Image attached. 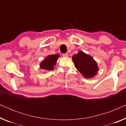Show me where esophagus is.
Masks as SVG:
<instances>
[{
	"instance_id": "obj_1",
	"label": "esophagus",
	"mask_w": 126,
	"mask_h": 126,
	"mask_svg": "<svg viewBox=\"0 0 126 126\" xmlns=\"http://www.w3.org/2000/svg\"><path fill=\"white\" fill-rule=\"evenodd\" d=\"M63 56L64 57H68V54L67 53H64V54H63Z\"/></svg>"
}]
</instances>
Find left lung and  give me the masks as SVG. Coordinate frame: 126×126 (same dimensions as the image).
Segmentation results:
<instances>
[{
  "instance_id": "obj_1",
  "label": "left lung",
  "mask_w": 126,
  "mask_h": 126,
  "mask_svg": "<svg viewBox=\"0 0 126 126\" xmlns=\"http://www.w3.org/2000/svg\"><path fill=\"white\" fill-rule=\"evenodd\" d=\"M72 61L76 68L85 78H91L97 74L98 67L97 63L92 57L81 51L73 55Z\"/></svg>"
}]
</instances>
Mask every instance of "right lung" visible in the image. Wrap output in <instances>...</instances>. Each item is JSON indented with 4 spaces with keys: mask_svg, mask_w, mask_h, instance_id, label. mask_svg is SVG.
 Listing matches in <instances>:
<instances>
[{
    "mask_svg": "<svg viewBox=\"0 0 126 126\" xmlns=\"http://www.w3.org/2000/svg\"><path fill=\"white\" fill-rule=\"evenodd\" d=\"M60 57L59 54L50 55L46 57L40 64V68L45 71H50L54 69V65H56L57 60Z\"/></svg>",
    "mask_w": 126,
    "mask_h": 126,
    "instance_id": "add662e5",
    "label": "right lung"
}]
</instances>
